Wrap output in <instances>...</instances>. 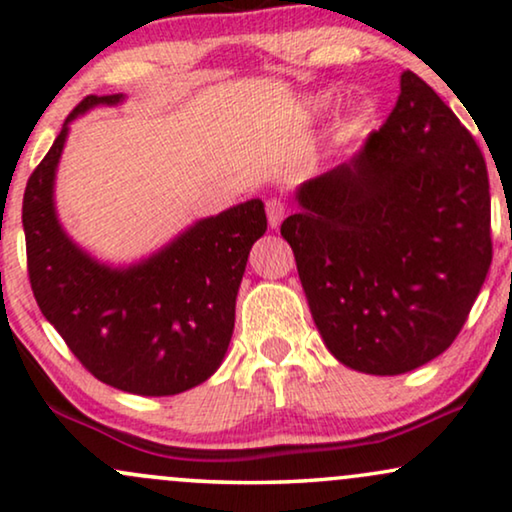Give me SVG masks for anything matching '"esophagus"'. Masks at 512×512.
Wrapping results in <instances>:
<instances>
[{
    "instance_id": "1",
    "label": "esophagus",
    "mask_w": 512,
    "mask_h": 512,
    "mask_svg": "<svg viewBox=\"0 0 512 512\" xmlns=\"http://www.w3.org/2000/svg\"><path fill=\"white\" fill-rule=\"evenodd\" d=\"M265 212H268L270 228H277L286 214V205L279 198H270L268 202H265Z\"/></svg>"
}]
</instances>
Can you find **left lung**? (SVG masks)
Returning <instances> with one entry per match:
<instances>
[{
	"instance_id": "left-lung-1",
	"label": "left lung",
	"mask_w": 512,
	"mask_h": 512,
	"mask_svg": "<svg viewBox=\"0 0 512 512\" xmlns=\"http://www.w3.org/2000/svg\"><path fill=\"white\" fill-rule=\"evenodd\" d=\"M282 223L331 354L401 375L443 354L492 265L480 146L417 74L352 160L300 184Z\"/></svg>"
}]
</instances>
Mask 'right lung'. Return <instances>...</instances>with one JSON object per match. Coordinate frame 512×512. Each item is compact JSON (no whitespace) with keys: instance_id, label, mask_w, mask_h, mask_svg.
I'll return each mask as SVG.
<instances>
[{"instance_id":"obj_1","label":"right lung","mask_w":512,"mask_h":512,"mask_svg":"<svg viewBox=\"0 0 512 512\" xmlns=\"http://www.w3.org/2000/svg\"><path fill=\"white\" fill-rule=\"evenodd\" d=\"M118 102L121 93L83 97L27 181V275L41 314L88 373L128 394L174 396L221 366L251 244L268 219L261 200H247L193 223L128 268L76 247L55 214V170L69 123L97 104Z\"/></svg>"}]
</instances>
